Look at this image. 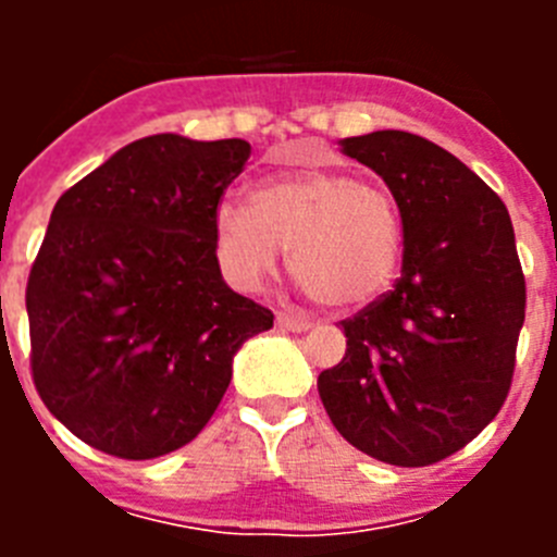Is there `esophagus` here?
Masks as SVG:
<instances>
[{"label": "esophagus", "mask_w": 557, "mask_h": 557, "mask_svg": "<svg viewBox=\"0 0 557 557\" xmlns=\"http://www.w3.org/2000/svg\"><path fill=\"white\" fill-rule=\"evenodd\" d=\"M275 323H278V329H284V332H307L312 323L304 321V318H293V314H275Z\"/></svg>", "instance_id": "esophagus-1"}]
</instances>
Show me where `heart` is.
I'll return each instance as SVG.
<instances>
[{
    "label": "heart",
    "instance_id": "1",
    "mask_svg": "<svg viewBox=\"0 0 557 557\" xmlns=\"http://www.w3.org/2000/svg\"><path fill=\"white\" fill-rule=\"evenodd\" d=\"M289 250V270L332 309H357L391 287L405 253L396 200L346 172L295 170L262 181L253 203L214 211V253L223 275L256 293Z\"/></svg>",
    "mask_w": 557,
    "mask_h": 557
}]
</instances>
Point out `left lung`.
<instances>
[{
  "mask_svg": "<svg viewBox=\"0 0 557 557\" xmlns=\"http://www.w3.org/2000/svg\"><path fill=\"white\" fill-rule=\"evenodd\" d=\"M385 181L405 223L401 278L348 321L346 357L318 376L332 424L391 466H432L502 410L524 323L510 214L435 141L373 131L339 141Z\"/></svg>",
  "mask_w": 557,
  "mask_h": 557,
  "instance_id": "obj_1",
  "label": "left lung"
}]
</instances>
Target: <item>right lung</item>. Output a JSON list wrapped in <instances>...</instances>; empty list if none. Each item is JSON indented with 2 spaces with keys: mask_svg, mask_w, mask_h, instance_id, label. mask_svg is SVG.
Listing matches in <instances>:
<instances>
[{
  "mask_svg": "<svg viewBox=\"0 0 557 557\" xmlns=\"http://www.w3.org/2000/svg\"><path fill=\"white\" fill-rule=\"evenodd\" d=\"M243 139L156 133L61 195L27 282L29 366L47 410L125 460L198 437L245 339L273 312L223 282L214 211Z\"/></svg>",
  "mask_w": 557,
  "mask_h": 557,
  "instance_id": "add662e5",
  "label": "right lung"
}]
</instances>
